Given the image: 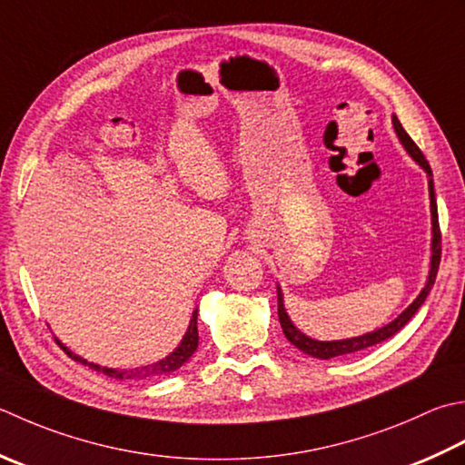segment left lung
<instances>
[{
  "label": "left lung",
  "mask_w": 465,
  "mask_h": 465,
  "mask_svg": "<svg viewBox=\"0 0 465 465\" xmlns=\"http://www.w3.org/2000/svg\"><path fill=\"white\" fill-rule=\"evenodd\" d=\"M393 124H395V131L399 134V139L405 144L407 153L411 154V157L420 163V165L427 171V175H430V197H431V217H433V256H431V270H430V278H427V284L421 290V294L415 298V302L407 308L403 314H399V318H395L393 322L383 326V329H379L375 332H369V334H362L357 336V339H347V341H332V342H322V341H312L308 339L306 334L300 332L296 326L290 322V318L284 311V300H282V292L278 288V318H280V324H282V331H284L286 339L294 344L296 349H300L306 354H311V357L316 359H332V357H342V354H351V352H359L362 349H369V347H375V344L383 342L391 336L397 334L399 331L403 329V326L411 321L413 314L420 311V306L425 302L427 294L431 292V286L435 284V276H438V270H440V262H441V230H440V217H438V203H435V193H433V179H431V167L430 163H427L425 154L421 153V149L417 147L413 143L411 136L405 133V129L399 123V118L393 116Z\"/></svg>",
  "instance_id": "1"
}]
</instances>
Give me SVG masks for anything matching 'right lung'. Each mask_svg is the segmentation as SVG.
<instances>
[{
    "mask_svg": "<svg viewBox=\"0 0 465 465\" xmlns=\"http://www.w3.org/2000/svg\"><path fill=\"white\" fill-rule=\"evenodd\" d=\"M197 344H199V332H197V311L191 316V322H189V329L183 336V341H181L179 347L173 351L169 357H165L159 362H153V365L147 367H141V369H129V371H116V369H106V367H98L94 362H88L84 359H80L78 354L70 352L66 347H60L66 351V354L70 359H74L82 365H86L90 369H94L98 372H103V375H108L113 379H131V381H139V379H154V377H161V375H167V372L177 371L179 367H183L185 362L191 359V354L197 351Z\"/></svg>",
    "mask_w": 465,
    "mask_h": 465,
    "instance_id": "right-lung-1",
    "label": "right lung"
}]
</instances>
